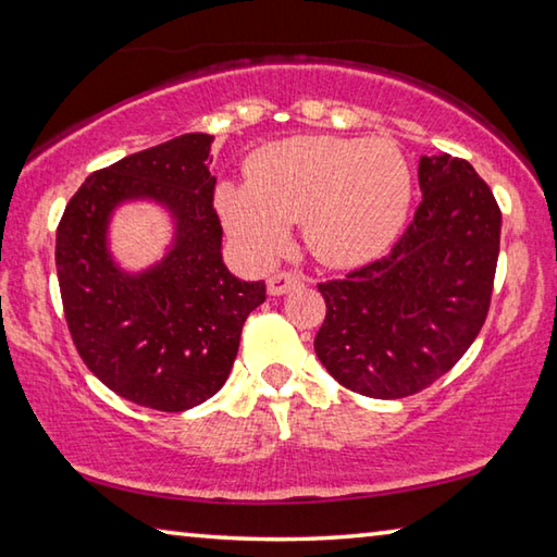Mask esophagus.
I'll return each mask as SVG.
<instances>
[{"mask_svg": "<svg viewBox=\"0 0 557 557\" xmlns=\"http://www.w3.org/2000/svg\"><path fill=\"white\" fill-rule=\"evenodd\" d=\"M301 285V277L295 275V272H277V275H272L268 280V292L272 297H280V295H287V292L297 289Z\"/></svg>", "mask_w": 557, "mask_h": 557, "instance_id": "34e87169", "label": "esophagus"}]
</instances>
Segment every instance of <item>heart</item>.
Instances as JSON below:
<instances>
[{"instance_id": "b5f03b06", "label": "heart", "mask_w": 557, "mask_h": 557, "mask_svg": "<svg viewBox=\"0 0 557 557\" xmlns=\"http://www.w3.org/2000/svg\"><path fill=\"white\" fill-rule=\"evenodd\" d=\"M410 199V164L391 139L289 137L258 149L245 182L215 186V211L248 256L275 258L301 219L309 252L332 268L388 250Z\"/></svg>"}]
</instances>
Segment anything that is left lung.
<instances>
[{"mask_svg": "<svg viewBox=\"0 0 557 557\" xmlns=\"http://www.w3.org/2000/svg\"><path fill=\"white\" fill-rule=\"evenodd\" d=\"M422 203L388 256L322 282L317 358L348 391L403 398L435 383L482 329L502 238L492 188L465 159L420 157Z\"/></svg>", "mask_w": 557, "mask_h": 557, "instance_id": "1", "label": "left lung"}]
</instances>
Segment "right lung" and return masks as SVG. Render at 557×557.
<instances>
[{"label":"right lung","mask_w":557,"mask_h":557,"mask_svg":"<svg viewBox=\"0 0 557 557\" xmlns=\"http://www.w3.org/2000/svg\"><path fill=\"white\" fill-rule=\"evenodd\" d=\"M213 135L188 132L90 174L55 233V272L75 348L112 393L143 408L182 412L228 381L243 324L265 282L235 277L209 172ZM157 205L170 221L165 252L125 269L111 252L122 205Z\"/></svg>","instance_id":"1"}]
</instances>
